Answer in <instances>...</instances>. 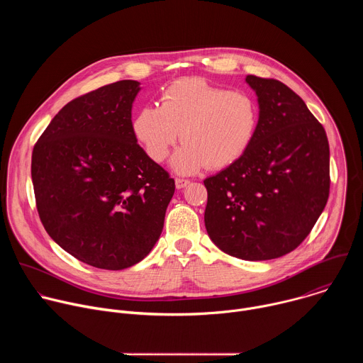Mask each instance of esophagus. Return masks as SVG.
<instances>
[{
  "label": "esophagus",
  "instance_id": "obj_1",
  "mask_svg": "<svg viewBox=\"0 0 363 363\" xmlns=\"http://www.w3.org/2000/svg\"><path fill=\"white\" fill-rule=\"evenodd\" d=\"M188 184H189V181H188V179H182V178H177V179H175V186H177L178 189L185 188Z\"/></svg>",
  "mask_w": 363,
  "mask_h": 363
}]
</instances>
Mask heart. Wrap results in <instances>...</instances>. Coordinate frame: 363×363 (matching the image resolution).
<instances>
[{
	"label": "heart",
	"instance_id": "obj_1",
	"mask_svg": "<svg viewBox=\"0 0 363 363\" xmlns=\"http://www.w3.org/2000/svg\"><path fill=\"white\" fill-rule=\"evenodd\" d=\"M258 126L252 96L228 90L202 79H182L165 89L160 106H145L132 129L147 157L162 162L181 132L184 145L172 158L179 174H194L205 165L230 167L250 147Z\"/></svg>",
	"mask_w": 363,
	"mask_h": 363
}]
</instances>
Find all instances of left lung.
Segmentation results:
<instances>
[{"label":"left lung","instance_id":"obj_1","mask_svg":"<svg viewBox=\"0 0 363 363\" xmlns=\"http://www.w3.org/2000/svg\"><path fill=\"white\" fill-rule=\"evenodd\" d=\"M258 126L242 157L206 178L205 228L241 260L281 257L312 231L329 198V142L306 103L284 83L247 76Z\"/></svg>","mask_w":363,"mask_h":363}]
</instances>
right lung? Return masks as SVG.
I'll return each mask as SVG.
<instances>
[{
	"label": "right lung",
	"mask_w": 363,
	"mask_h": 363,
	"mask_svg": "<svg viewBox=\"0 0 363 363\" xmlns=\"http://www.w3.org/2000/svg\"><path fill=\"white\" fill-rule=\"evenodd\" d=\"M139 84L121 80L69 101L33 149L31 178L45 231L77 260L103 270L143 260L175 192L174 179L133 135Z\"/></svg>",
	"instance_id": "right-lung-1"
}]
</instances>
